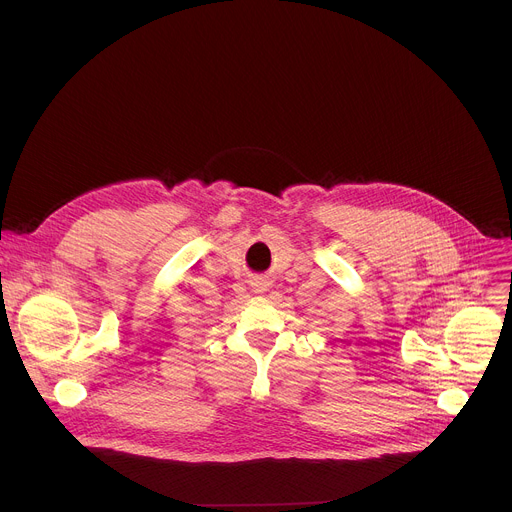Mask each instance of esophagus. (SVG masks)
Instances as JSON below:
<instances>
[{"mask_svg": "<svg viewBox=\"0 0 512 512\" xmlns=\"http://www.w3.org/2000/svg\"><path fill=\"white\" fill-rule=\"evenodd\" d=\"M257 291H261V287H259V289H257Z\"/></svg>", "mask_w": 512, "mask_h": 512, "instance_id": "obj_1", "label": "esophagus"}]
</instances>
